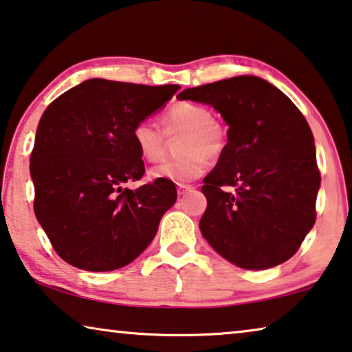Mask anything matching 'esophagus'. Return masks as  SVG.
<instances>
[{"mask_svg":"<svg viewBox=\"0 0 352 352\" xmlns=\"http://www.w3.org/2000/svg\"><path fill=\"white\" fill-rule=\"evenodd\" d=\"M192 190H194L192 185H185V183H180V185L177 186V191H178V194H180V196H185L186 192H190Z\"/></svg>","mask_w":352,"mask_h":352,"instance_id":"1","label":"esophagus"}]
</instances>
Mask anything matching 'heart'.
Instances as JSON below:
<instances>
[{
    "mask_svg": "<svg viewBox=\"0 0 352 352\" xmlns=\"http://www.w3.org/2000/svg\"><path fill=\"white\" fill-rule=\"evenodd\" d=\"M161 126L150 122L135 123L133 144L142 160L156 162L166 150V136L183 134L178 142L182 156L167 160L150 170L153 180L185 183L206 174L210 158H219L228 148V129L213 117L212 110L197 102H175L161 115Z\"/></svg>",
    "mask_w": 352,
    "mask_h": 352,
    "instance_id": "heart-1",
    "label": "heart"
}]
</instances>
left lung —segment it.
<instances>
[{
    "instance_id": "8db88e82",
    "label": "left lung",
    "mask_w": 352,
    "mask_h": 352,
    "mask_svg": "<svg viewBox=\"0 0 352 352\" xmlns=\"http://www.w3.org/2000/svg\"><path fill=\"white\" fill-rule=\"evenodd\" d=\"M229 124L228 148L204 178L201 232L224 259L248 270L283 264L316 221L321 172L310 126L285 93L254 76L186 88Z\"/></svg>"
}]
</instances>
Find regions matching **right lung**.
Returning a JSON list of instances; mask_svg holds the SVG:
<instances>
[{"instance_id":"obj_1","label":"right lung","mask_w":352,"mask_h":352,"mask_svg":"<svg viewBox=\"0 0 352 352\" xmlns=\"http://www.w3.org/2000/svg\"><path fill=\"white\" fill-rule=\"evenodd\" d=\"M178 90L90 78L45 109L31 151L33 207L67 264L90 272L120 269L155 239L177 188L167 180L123 188L145 174L131 133Z\"/></svg>"}]
</instances>
